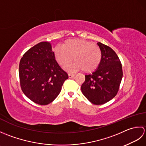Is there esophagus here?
I'll list each match as a JSON object with an SVG mask.
<instances>
[{"label":"esophagus","mask_w":146,"mask_h":146,"mask_svg":"<svg viewBox=\"0 0 146 146\" xmlns=\"http://www.w3.org/2000/svg\"><path fill=\"white\" fill-rule=\"evenodd\" d=\"M74 76H75V75H74V74H72V73L68 74V77H69L70 78H72Z\"/></svg>","instance_id":"esophagus-1"}]
</instances>
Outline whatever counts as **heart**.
<instances>
[{"label": "heart", "instance_id": "b5f03b06", "mask_svg": "<svg viewBox=\"0 0 146 146\" xmlns=\"http://www.w3.org/2000/svg\"><path fill=\"white\" fill-rule=\"evenodd\" d=\"M56 60L64 68L73 61L75 63L71 70H81L90 73L96 70L102 60V52L98 46L84 39H70L64 42L63 46L54 49Z\"/></svg>", "mask_w": 146, "mask_h": 146}]
</instances>
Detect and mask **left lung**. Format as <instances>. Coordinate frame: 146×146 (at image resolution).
<instances>
[{
	"instance_id": "left-lung-1",
	"label": "left lung",
	"mask_w": 146,
	"mask_h": 146,
	"mask_svg": "<svg viewBox=\"0 0 146 146\" xmlns=\"http://www.w3.org/2000/svg\"><path fill=\"white\" fill-rule=\"evenodd\" d=\"M102 60L97 69L85 75L81 86L83 95L95 105H102L115 97L122 78V64L119 57L109 46L98 42Z\"/></svg>"
}]
</instances>
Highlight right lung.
Returning a JSON list of instances; mask_svg holds the SVG:
<instances>
[{
    "instance_id": "add662e5",
    "label": "right lung",
    "mask_w": 146,
    "mask_h": 146,
    "mask_svg": "<svg viewBox=\"0 0 146 146\" xmlns=\"http://www.w3.org/2000/svg\"><path fill=\"white\" fill-rule=\"evenodd\" d=\"M21 87L27 98L45 105L58 97L68 74L55 60L49 42H41L27 50L19 68Z\"/></svg>"
}]
</instances>
